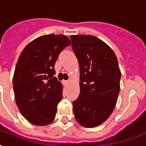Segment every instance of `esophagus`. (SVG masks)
<instances>
[{"mask_svg":"<svg viewBox=\"0 0 146 146\" xmlns=\"http://www.w3.org/2000/svg\"><path fill=\"white\" fill-rule=\"evenodd\" d=\"M70 82H71V80H67V81H65V83H66V85H68L70 83Z\"/></svg>","mask_w":146,"mask_h":146,"instance_id":"34e87169","label":"esophagus"}]
</instances>
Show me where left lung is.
<instances>
[{"label":"left lung","instance_id":"8db88e82","mask_svg":"<svg viewBox=\"0 0 146 146\" xmlns=\"http://www.w3.org/2000/svg\"><path fill=\"white\" fill-rule=\"evenodd\" d=\"M80 70V93L73 102L76 121L92 128L107 120L115 108L121 76L113 50L91 35H70Z\"/></svg>","mask_w":146,"mask_h":146}]
</instances>
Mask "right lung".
I'll list each match as a JSON object with an SVG mask.
<instances>
[{"instance_id":"right-lung-1","label":"right lung","mask_w":146,"mask_h":146,"mask_svg":"<svg viewBox=\"0 0 146 146\" xmlns=\"http://www.w3.org/2000/svg\"><path fill=\"white\" fill-rule=\"evenodd\" d=\"M71 44L64 35L38 37L22 51L15 68L13 86L20 113L29 122L46 126L54 120L63 98V86L54 76L59 54Z\"/></svg>"}]
</instances>
